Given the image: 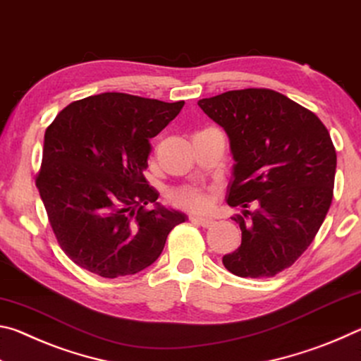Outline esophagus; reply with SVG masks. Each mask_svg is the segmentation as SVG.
I'll return each mask as SVG.
<instances>
[{
	"label": "esophagus",
	"instance_id": "esophagus-1",
	"mask_svg": "<svg viewBox=\"0 0 361 361\" xmlns=\"http://www.w3.org/2000/svg\"><path fill=\"white\" fill-rule=\"evenodd\" d=\"M192 219V221H195L197 224H200V226H204V228H209V226H212L213 223V219L212 218H209V216H200V215H191L189 216Z\"/></svg>",
	"mask_w": 361,
	"mask_h": 361
}]
</instances>
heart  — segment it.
<instances>
[{
	"label": "heart",
	"mask_w": 361,
	"mask_h": 361,
	"mask_svg": "<svg viewBox=\"0 0 361 361\" xmlns=\"http://www.w3.org/2000/svg\"><path fill=\"white\" fill-rule=\"evenodd\" d=\"M169 197L175 205L189 210H205L209 207L207 192L199 188H178L170 192Z\"/></svg>",
	"instance_id": "heart-1"
}]
</instances>
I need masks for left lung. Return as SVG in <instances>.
<instances>
[{
	"label": "left lung",
	"instance_id": "obj_1",
	"mask_svg": "<svg viewBox=\"0 0 361 361\" xmlns=\"http://www.w3.org/2000/svg\"><path fill=\"white\" fill-rule=\"evenodd\" d=\"M197 105L228 133L235 161L228 204L243 209L232 216L242 243L223 264L239 277H274L307 250L331 205L329 132L312 111L271 89L229 90Z\"/></svg>",
	"mask_w": 361,
	"mask_h": 361
}]
</instances>
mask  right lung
I'll return each instance as SVG.
<instances>
[{"label": "right lung", "instance_id": "add662e5", "mask_svg": "<svg viewBox=\"0 0 361 361\" xmlns=\"http://www.w3.org/2000/svg\"><path fill=\"white\" fill-rule=\"evenodd\" d=\"M185 102L105 92L70 103L44 133L36 175L49 223L66 256L105 279L143 271L186 215L166 209L148 185L149 138ZM148 203L157 207L145 209Z\"/></svg>", "mask_w": 361, "mask_h": 361}]
</instances>
